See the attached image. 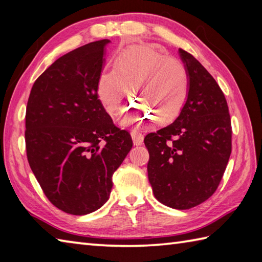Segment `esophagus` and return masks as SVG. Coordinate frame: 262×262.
Masks as SVG:
<instances>
[{"label":"esophagus","mask_w":262,"mask_h":262,"mask_svg":"<svg viewBox=\"0 0 262 262\" xmlns=\"http://www.w3.org/2000/svg\"><path fill=\"white\" fill-rule=\"evenodd\" d=\"M131 137H132V140H133V145H135V146H140V145H142V142H143V135H141L140 132L132 131V132H131Z\"/></svg>","instance_id":"34e87169"}]
</instances>
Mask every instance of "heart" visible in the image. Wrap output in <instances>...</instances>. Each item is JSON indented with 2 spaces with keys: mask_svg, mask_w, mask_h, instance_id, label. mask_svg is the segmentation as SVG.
Wrapping results in <instances>:
<instances>
[{
  "mask_svg": "<svg viewBox=\"0 0 262 262\" xmlns=\"http://www.w3.org/2000/svg\"><path fill=\"white\" fill-rule=\"evenodd\" d=\"M129 89L139 103L131 104L120 120L122 126L141 125L151 119L158 124L168 123L188 97L189 76L178 58L151 46H132L116 56L115 68L99 73L97 96L106 113H120Z\"/></svg>",
  "mask_w": 262,
  "mask_h": 262,
  "instance_id": "heart-1",
  "label": "heart"
}]
</instances>
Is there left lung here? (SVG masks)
<instances>
[{"mask_svg": "<svg viewBox=\"0 0 262 262\" xmlns=\"http://www.w3.org/2000/svg\"><path fill=\"white\" fill-rule=\"evenodd\" d=\"M189 76L188 97L173 123L149 133L148 179L155 198L184 210L209 199L220 185L232 151L227 101L211 74L179 49Z\"/></svg>", "mask_w": 262, "mask_h": 262, "instance_id": "left-lung-1", "label": "left lung"}]
</instances>
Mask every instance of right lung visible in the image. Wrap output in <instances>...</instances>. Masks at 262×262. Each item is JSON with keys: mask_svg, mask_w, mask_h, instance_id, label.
<instances>
[{"mask_svg": "<svg viewBox=\"0 0 262 262\" xmlns=\"http://www.w3.org/2000/svg\"><path fill=\"white\" fill-rule=\"evenodd\" d=\"M108 39L67 53L36 80L26 111L30 168L53 205L87 215L108 200L112 175L132 148L97 96Z\"/></svg>", "mask_w": 262, "mask_h": 262, "instance_id": "right-lung-1", "label": "right lung"}]
</instances>
